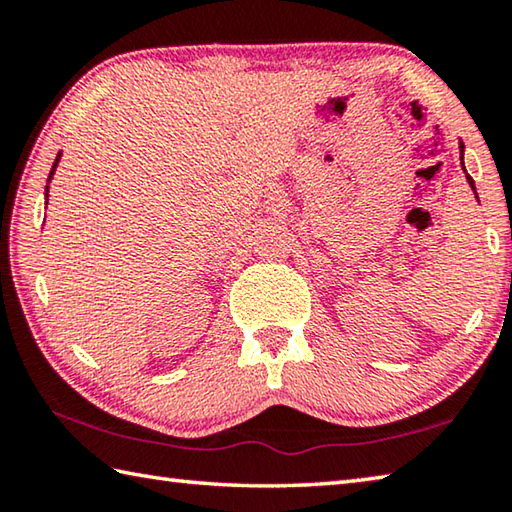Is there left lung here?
I'll return each mask as SVG.
<instances>
[{
    "instance_id": "1",
    "label": "left lung",
    "mask_w": 512,
    "mask_h": 512,
    "mask_svg": "<svg viewBox=\"0 0 512 512\" xmlns=\"http://www.w3.org/2000/svg\"><path fill=\"white\" fill-rule=\"evenodd\" d=\"M458 151H461V167H463V171H465V178H467V183H470V187H472V192H474V198H476V201H479V196H476V187H474V180H472V176H470V173H467V169H465V162H463V155H465V144H463V140H458Z\"/></svg>"
}]
</instances>
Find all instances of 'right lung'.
Returning a JSON list of instances; mask_svg holds the SVG:
<instances>
[{"label":"right lung","instance_id":"obj_1","mask_svg":"<svg viewBox=\"0 0 512 512\" xmlns=\"http://www.w3.org/2000/svg\"><path fill=\"white\" fill-rule=\"evenodd\" d=\"M60 153L58 151V155H56V160H54V167H51V171H49V178H47V187H45V205L49 203V183H51V178H54V173H56V167H58V162H60Z\"/></svg>","mask_w":512,"mask_h":512}]
</instances>
